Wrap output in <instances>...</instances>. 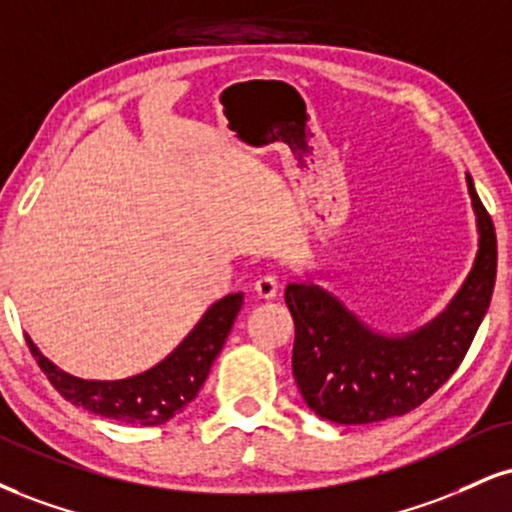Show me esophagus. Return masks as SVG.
I'll list each match as a JSON object with an SVG mask.
<instances>
[{
	"label": "esophagus",
	"instance_id": "obj_1",
	"mask_svg": "<svg viewBox=\"0 0 512 512\" xmlns=\"http://www.w3.org/2000/svg\"><path fill=\"white\" fill-rule=\"evenodd\" d=\"M276 291H279V283H276V276L272 274H264L260 279L255 281V293L257 298H264V300H272Z\"/></svg>",
	"mask_w": 512,
	"mask_h": 512
}]
</instances>
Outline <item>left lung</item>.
<instances>
[{
	"label": "left lung",
	"instance_id": "8db88e82",
	"mask_svg": "<svg viewBox=\"0 0 512 512\" xmlns=\"http://www.w3.org/2000/svg\"><path fill=\"white\" fill-rule=\"evenodd\" d=\"M479 226V255L463 291L439 319L403 338L365 329L315 283H288L295 324L293 377L305 403L336 424H369L420 408L460 367L496 281L494 221L467 174Z\"/></svg>",
	"mask_w": 512,
	"mask_h": 512
}]
</instances>
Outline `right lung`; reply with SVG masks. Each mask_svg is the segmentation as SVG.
Here are the masks:
<instances>
[{"instance_id":"add662e5","label":"right lung","mask_w":512,"mask_h":512,"mask_svg":"<svg viewBox=\"0 0 512 512\" xmlns=\"http://www.w3.org/2000/svg\"><path fill=\"white\" fill-rule=\"evenodd\" d=\"M240 305H243V293H231L221 298L219 303L209 307L205 317L166 360L138 377L121 381H88L71 377V374L61 372L57 365H52L33 346L30 338L26 341L49 384L71 405L95 412L107 420L157 427L178 415L200 393L209 367L217 360L219 350L224 348Z\"/></svg>"}]
</instances>
